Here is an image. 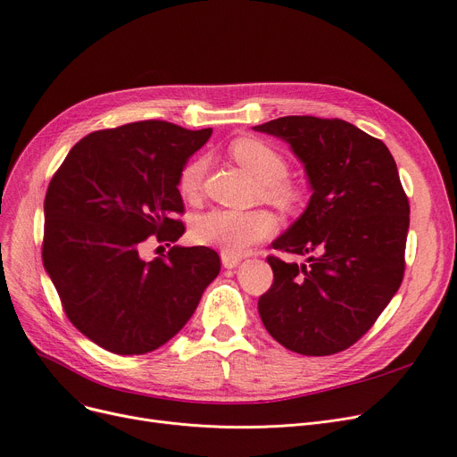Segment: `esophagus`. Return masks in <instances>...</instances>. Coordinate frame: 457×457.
Listing matches in <instances>:
<instances>
[{
	"label": "esophagus",
	"mask_w": 457,
	"mask_h": 457,
	"mask_svg": "<svg viewBox=\"0 0 457 457\" xmlns=\"http://www.w3.org/2000/svg\"><path fill=\"white\" fill-rule=\"evenodd\" d=\"M220 259H222V265H224L226 269H235V267L238 265V262L243 261V257L228 253V252H222V253H220Z\"/></svg>",
	"instance_id": "34e87169"
}]
</instances>
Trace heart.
Wrapping results in <instances>:
<instances>
[{
	"instance_id": "1",
	"label": "heart",
	"mask_w": 457,
	"mask_h": 457,
	"mask_svg": "<svg viewBox=\"0 0 457 457\" xmlns=\"http://www.w3.org/2000/svg\"><path fill=\"white\" fill-rule=\"evenodd\" d=\"M233 159L262 185L267 202L291 207L298 200V192L285 181L289 164L285 157L269 144L257 138H238L229 148ZM207 172V157L190 159L179 172V192L187 200H195ZM278 229L274 214L269 211H233L212 209L192 222L190 235L196 243L220 248L228 253H243L250 246L265 241Z\"/></svg>"
}]
</instances>
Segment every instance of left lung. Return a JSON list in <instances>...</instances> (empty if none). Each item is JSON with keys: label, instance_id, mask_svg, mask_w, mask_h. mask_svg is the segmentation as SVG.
Masks as SVG:
<instances>
[{"label": "left lung", "instance_id": "8db88e82", "mask_svg": "<svg viewBox=\"0 0 457 457\" xmlns=\"http://www.w3.org/2000/svg\"><path fill=\"white\" fill-rule=\"evenodd\" d=\"M289 144L311 185L300 219L272 243L259 315L272 337L302 355L346 350L372 328L403 278L410 202L381 140L339 118L283 116L255 126Z\"/></svg>", "mask_w": 457, "mask_h": 457}]
</instances>
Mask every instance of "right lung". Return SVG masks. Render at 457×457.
I'll return each mask as SVG.
<instances>
[{
  "label": "right lung",
  "mask_w": 457,
  "mask_h": 457,
  "mask_svg": "<svg viewBox=\"0 0 457 457\" xmlns=\"http://www.w3.org/2000/svg\"><path fill=\"white\" fill-rule=\"evenodd\" d=\"M211 133L162 120L94 131L47 187L44 269L70 322L112 353L140 355L170 341L220 272L207 246H172L154 261L140 255L150 235L176 243L185 233L176 220L179 172Z\"/></svg>",
  "instance_id": "right-lung-1"
}]
</instances>
